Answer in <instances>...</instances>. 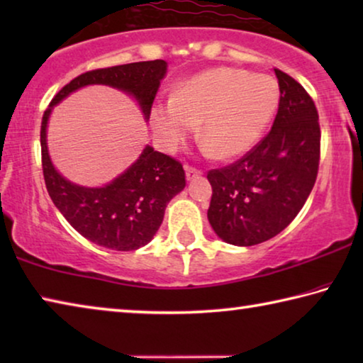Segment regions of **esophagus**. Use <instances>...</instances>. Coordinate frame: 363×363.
Instances as JSON below:
<instances>
[{
  "mask_svg": "<svg viewBox=\"0 0 363 363\" xmlns=\"http://www.w3.org/2000/svg\"><path fill=\"white\" fill-rule=\"evenodd\" d=\"M199 176H201V171L200 169H196L194 167H186V179L187 181H194Z\"/></svg>",
  "mask_w": 363,
  "mask_h": 363,
  "instance_id": "obj_1",
  "label": "esophagus"
}]
</instances>
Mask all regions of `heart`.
Listing matches in <instances>:
<instances>
[{
    "label": "heart",
    "mask_w": 363,
    "mask_h": 363,
    "mask_svg": "<svg viewBox=\"0 0 363 363\" xmlns=\"http://www.w3.org/2000/svg\"><path fill=\"white\" fill-rule=\"evenodd\" d=\"M279 104L280 89L274 78L219 67L189 78L171 99L157 102L150 123L167 150H176L201 125L208 150L230 160L259 143Z\"/></svg>",
    "instance_id": "obj_1"
}]
</instances>
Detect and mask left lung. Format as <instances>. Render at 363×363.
<instances>
[{
	"instance_id": "left-lung-1",
	"label": "left lung",
	"mask_w": 363,
	"mask_h": 363,
	"mask_svg": "<svg viewBox=\"0 0 363 363\" xmlns=\"http://www.w3.org/2000/svg\"><path fill=\"white\" fill-rule=\"evenodd\" d=\"M280 104L272 130L238 162L211 169L208 220L219 238L251 247L280 233L314 187L320 160V125L312 97L275 69Z\"/></svg>"
}]
</instances>
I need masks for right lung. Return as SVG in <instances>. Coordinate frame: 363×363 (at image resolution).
<instances>
[{
	"instance_id": "1",
	"label": "right lung",
	"mask_w": 363,
	"mask_h": 363,
	"mask_svg": "<svg viewBox=\"0 0 363 363\" xmlns=\"http://www.w3.org/2000/svg\"><path fill=\"white\" fill-rule=\"evenodd\" d=\"M167 67L164 60L157 59L86 72L65 84L43 115L41 163L49 196L73 229L99 247L133 251L149 243L162 225L169 200L186 187V173L177 160L145 145L136 162L112 182L104 187L78 186L60 176L49 157V115L73 91L88 84H106L131 94L149 120Z\"/></svg>"
}]
</instances>
